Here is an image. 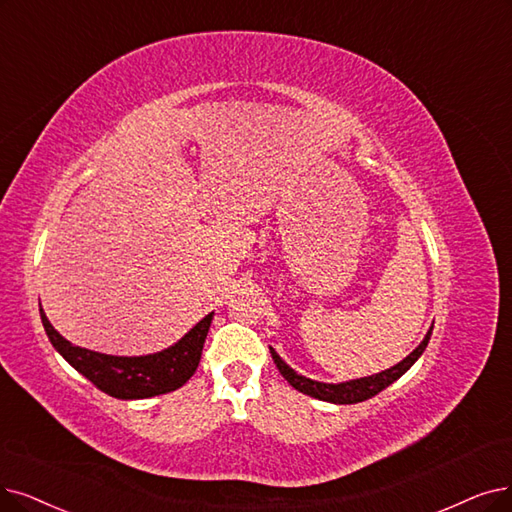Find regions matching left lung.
I'll list each match as a JSON object with an SVG mask.
<instances>
[{"label": "left lung", "mask_w": 512, "mask_h": 512, "mask_svg": "<svg viewBox=\"0 0 512 512\" xmlns=\"http://www.w3.org/2000/svg\"><path fill=\"white\" fill-rule=\"evenodd\" d=\"M431 334H433V327L426 332L424 340L416 346V349L410 355H407L403 361L393 365L391 370H384L380 374L357 378V380H349V382H340V384H327V382H317V380H311V378H306V376H300L298 372H294L292 367L275 353L273 346H269V349H271V355H273V361L277 365V370L281 372V376L285 380H288L296 388V391L309 395V397H315L319 401L338 403V405H351V403L372 399L374 395L384 391L388 384H393L395 380H399L418 361V357L424 353L428 340H431Z\"/></svg>", "instance_id": "1"}]
</instances>
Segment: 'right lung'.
Wrapping results in <instances>:
<instances>
[{"instance_id": "right-lung-1", "label": "right lung", "mask_w": 512, "mask_h": 512, "mask_svg": "<svg viewBox=\"0 0 512 512\" xmlns=\"http://www.w3.org/2000/svg\"><path fill=\"white\" fill-rule=\"evenodd\" d=\"M39 315H42L44 330L54 349L81 376H86L102 393L115 399H149L172 393L185 384L197 370L203 342H206L214 317V313L203 317L193 330H189L166 351L142 357H117L71 344L54 330L44 309H39Z\"/></svg>"}]
</instances>
